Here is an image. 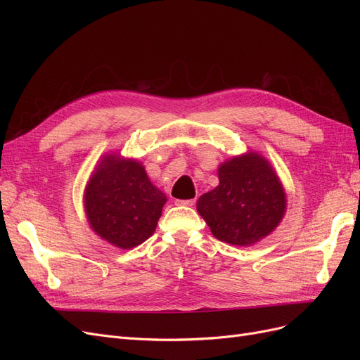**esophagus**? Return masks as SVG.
Wrapping results in <instances>:
<instances>
[{
  "label": "esophagus",
  "instance_id": "obj_1",
  "mask_svg": "<svg viewBox=\"0 0 360 360\" xmlns=\"http://www.w3.org/2000/svg\"><path fill=\"white\" fill-rule=\"evenodd\" d=\"M177 205H186V207H192L195 204V200H176Z\"/></svg>",
  "mask_w": 360,
  "mask_h": 360
}]
</instances>
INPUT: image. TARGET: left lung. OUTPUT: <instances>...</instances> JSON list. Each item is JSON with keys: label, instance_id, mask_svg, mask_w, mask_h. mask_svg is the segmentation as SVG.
Here are the masks:
<instances>
[{"label": "left lung", "instance_id": "1", "mask_svg": "<svg viewBox=\"0 0 360 360\" xmlns=\"http://www.w3.org/2000/svg\"><path fill=\"white\" fill-rule=\"evenodd\" d=\"M217 176L219 186L197 202L217 240L249 246L275 230L285 212V192L266 159L257 153L233 158Z\"/></svg>", "mask_w": 360, "mask_h": 360}]
</instances>
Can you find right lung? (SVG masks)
<instances>
[{
  "label": "right lung",
  "mask_w": 360,
  "mask_h": 360,
  "mask_svg": "<svg viewBox=\"0 0 360 360\" xmlns=\"http://www.w3.org/2000/svg\"><path fill=\"white\" fill-rule=\"evenodd\" d=\"M165 202L141 163L115 156H106L93 172L84 200L93 230L122 249L153 236Z\"/></svg>",
  "instance_id": "right-lung-1"
}]
</instances>
